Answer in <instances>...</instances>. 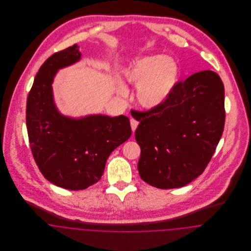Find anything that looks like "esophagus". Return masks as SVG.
<instances>
[{
	"mask_svg": "<svg viewBox=\"0 0 251 251\" xmlns=\"http://www.w3.org/2000/svg\"><path fill=\"white\" fill-rule=\"evenodd\" d=\"M138 124H139V122H138L137 120H135L134 119H131V127L132 131H134L136 130Z\"/></svg>",
	"mask_w": 251,
	"mask_h": 251,
	"instance_id": "1",
	"label": "esophagus"
}]
</instances>
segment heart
<instances>
[{
    "instance_id": "b5f03b06",
    "label": "heart",
    "mask_w": 251,
    "mask_h": 251,
    "mask_svg": "<svg viewBox=\"0 0 251 251\" xmlns=\"http://www.w3.org/2000/svg\"><path fill=\"white\" fill-rule=\"evenodd\" d=\"M128 84L136 85L137 101L145 108H155L166 101L178 83L179 66L172 57L162 54L136 60L123 72ZM121 94L126 93L123 86Z\"/></svg>"
}]
</instances>
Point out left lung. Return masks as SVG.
<instances>
[{"label": "left lung", "mask_w": 251, "mask_h": 251, "mask_svg": "<svg viewBox=\"0 0 251 251\" xmlns=\"http://www.w3.org/2000/svg\"><path fill=\"white\" fill-rule=\"evenodd\" d=\"M224 97L218 74L203 71L176 84L161 105L142 113L135 139L144 181L171 189L202 174L224 130Z\"/></svg>", "instance_id": "obj_1"}]
</instances>
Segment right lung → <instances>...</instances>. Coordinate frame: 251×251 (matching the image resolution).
I'll return each instance as SVG.
<instances>
[{
	"instance_id": "add662e5",
	"label": "right lung",
	"mask_w": 251,
	"mask_h": 251,
	"mask_svg": "<svg viewBox=\"0 0 251 251\" xmlns=\"http://www.w3.org/2000/svg\"><path fill=\"white\" fill-rule=\"evenodd\" d=\"M77 44L53 53L40 67L29 92L26 126L31 151L43 176L69 190H83L101 178L111 152L131 134L130 120L90 115L63 116L53 100L54 76L81 59Z\"/></svg>"
}]
</instances>
